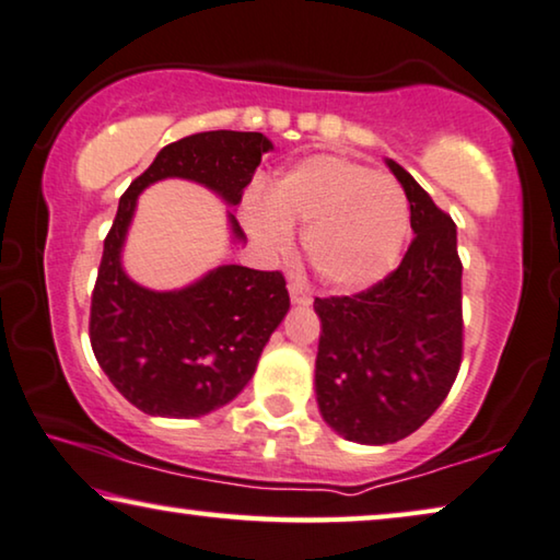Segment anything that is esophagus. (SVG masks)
Instances as JSON below:
<instances>
[{
	"instance_id": "esophagus-1",
	"label": "esophagus",
	"mask_w": 560,
	"mask_h": 560,
	"mask_svg": "<svg viewBox=\"0 0 560 560\" xmlns=\"http://www.w3.org/2000/svg\"><path fill=\"white\" fill-rule=\"evenodd\" d=\"M289 294H291V302L294 304H312V296H310V291H306L304 287H299V283H291L289 287Z\"/></svg>"
}]
</instances>
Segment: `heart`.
Listing matches in <instances>:
<instances>
[{
	"label": "heart",
	"mask_w": 560,
	"mask_h": 560,
	"mask_svg": "<svg viewBox=\"0 0 560 560\" xmlns=\"http://www.w3.org/2000/svg\"><path fill=\"white\" fill-rule=\"evenodd\" d=\"M266 208L248 210V225L269 248L289 243L287 228H304V261L332 289L373 287L398 261L411 225L396 179L335 154L291 164L269 185Z\"/></svg>",
	"instance_id": "obj_1"
}]
</instances>
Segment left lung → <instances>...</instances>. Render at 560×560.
<instances>
[{"instance_id":"obj_1","label":"left lung","mask_w":560,"mask_h":560,"mask_svg":"<svg viewBox=\"0 0 560 560\" xmlns=\"http://www.w3.org/2000/svg\"><path fill=\"white\" fill-rule=\"evenodd\" d=\"M411 202L413 241L388 277L350 296H317V404L337 434L393 444L421 429L462 365V258L456 225L388 160Z\"/></svg>"}]
</instances>
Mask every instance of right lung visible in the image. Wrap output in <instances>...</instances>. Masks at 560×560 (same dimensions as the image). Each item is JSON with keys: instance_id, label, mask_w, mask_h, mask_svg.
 Here are the masks:
<instances>
[{"instance_id": "obj_1", "label": "right lung", "mask_w": 560, "mask_h": 560, "mask_svg": "<svg viewBox=\"0 0 560 560\" xmlns=\"http://www.w3.org/2000/svg\"><path fill=\"white\" fill-rule=\"evenodd\" d=\"M269 149L258 131L192 133L164 147L121 195L91 294L89 335L101 370L139 411L195 419L225 406L289 312L281 271L228 264L179 291L133 283L119 254L139 192L156 179L185 177L238 205ZM231 223L243 238L238 220L231 215Z\"/></svg>"}]
</instances>
